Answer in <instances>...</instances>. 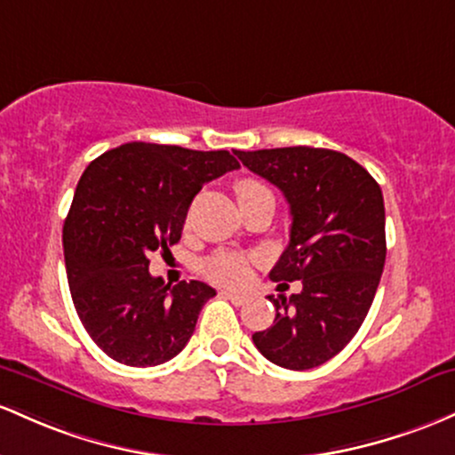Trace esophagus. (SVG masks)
Segmentation results:
<instances>
[{
  "label": "esophagus",
  "instance_id": "34e87169",
  "mask_svg": "<svg viewBox=\"0 0 455 455\" xmlns=\"http://www.w3.org/2000/svg\"><path fill=\"white\" fill-rule=\"evenodd\" d=\"M221 296L223 299H228L232 305H236V307H241V305L247 303V296L238 294V292H228V290H221Z\"/></svg>",
  "mask_w": 455,
  "mask_h": 455
}]
</instances>
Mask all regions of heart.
<instances>
[{
	"instance_id": "1",
	"label": "heart",
	"mask_w": 455,
	"mask_h": 455,
	"mask_svg": "<svg viewBox=\"0 0 455 455\" xmlns=\"http://www.w3.org/2000/svg\"><path fill=\"white\" fill-rule=\"evenodd\" d=\"M234 191H236L238 204H247L255 200V197L273 196L270 188L264 185V182L255 180V178H241L234 185ZM249 270H251V259L243 253L234 251H221L214 253L212 258H208L204 262V273H206L208 279L221 283V285H241L247 282Z\"/></svg>"
}]
</instances>
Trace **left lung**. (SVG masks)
<instances>
[{
  "label": "left lung",
  "mask_w": 455,
  "mask_h": 455,
  "mask_svg": "<svg viewBox=\"0 0 455 455\" xmlns=\"http://www.w3.org/2000/svg\"><path fill=\"white\" fill-rule=\"evenodd\" d=\"M236 155L290 204V243L270 279L303 283L290 299L268 296L275 323L253 344L275 365L311 370L346 348L371 307L387 258L382 191L359 163L326 148Z\"/></svg>",
  "instance_id": "obj_1"
}]
</instances>
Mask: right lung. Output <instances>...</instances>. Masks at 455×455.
Segmentation results:
<instances>
[{
    "label": "right lung",
    "instance_id": "right-lung-1",
    "mask_svg": "<svg viewBox=\"0 0 455 455\" xmlns=\"http://www.w3.org/2000/svg\"><path fill=\"white\" fill-rule=\"evenodd\" d=\"M234 155L131 141L85 167L64 221L66 275L81 324L117 363L173 359L217 294L204 282L170 288L148 267L180 241L202 187L241 167Z\"/></svg>",
    "mask_w": 455,
    "mask_h": 455
}]
</instances>
